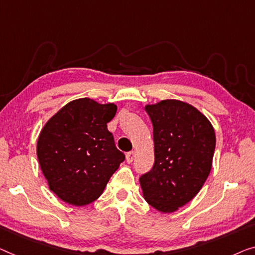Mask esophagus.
I'll list each match as a JSON object with an SVG mask.
<instances>
[{"label":"esophagus","instance_id":"esophagus-1","mask_svg":"<svg viewBox=\"0 0 255 255\" xmlns=\"http://www.w3.org/2000/svg\"><path fill=\"white\" fill-rule=\"evenodd\" d=\"M135 155H136V152L135 151H130V152H128V153L126 154V159H127V161L129 162V164H130V162H132V160H134Z\"/></svg>","mask_w":255,"mask_h":255}]
</instances>
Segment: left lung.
Here are the masks:
<instances>
[{"mask_svg":"<svg viewBox=\"0 0 255 255\" xmlns=\"http://www.w3.org/2000/svg\"><path fill=\"white\" fill-rule=\"evenodd\" d=\"M153 126L154 164L139 177L144 198L162 213L188 204L212 168L215 132L196 108L176 100L146 105Z\"/></svg>","mask_w":255,"mask_h":255,"instance_id":"left-lung-1","label":"left lung"}]
</instances>
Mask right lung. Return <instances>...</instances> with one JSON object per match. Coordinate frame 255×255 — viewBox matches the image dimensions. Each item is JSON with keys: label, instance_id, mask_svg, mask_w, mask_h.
Here are the masks:
<instances>
[{"label": "right lung", "instance_id": "1", "mask_svg": "<svg viewBox=\"0 0 255 255\" xmlns=\"http://www.w3.org/2000/svg\"><path fill=\"white\" fill-rule=\"evenodd\" d=\"M116 112L112 103L80 98L60 109L41 130L36 151L41 170L65 203H93L125 160L106 125Z\"/></svg>", "mask_w": 255, "mask_h": 255}]
</instances>
